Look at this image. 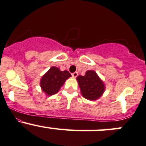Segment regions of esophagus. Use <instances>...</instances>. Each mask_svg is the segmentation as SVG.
<instances>
[{"label":"esophagus","mask_w":146,"mask_h":146,"mask_svg":"<svg viewBox=\"0 0 146 146\" xmlns=\"http://www.w3.org/2000/svg\"><path fill=\"white\" fill-rule=\"evenodd\" d=\"M71 75H72V76H73V78H76L78 76V72H75V73H72Z\"/></svg>","instance_id":"34e87169"}]
</instances>
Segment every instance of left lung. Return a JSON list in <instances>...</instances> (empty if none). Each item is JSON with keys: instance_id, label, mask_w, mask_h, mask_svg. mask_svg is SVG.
<instances>
[{"instance_id": "1", "label": "left lung", "mask_w": 146, "mask_h": 146, "mask_svg": "<svg viewBox=\"0 0 146 146\" xmlns=\"http://www.w3.org/2000/svg\"><path fill=\"white\" fill-rule=\"evenodd\" d=\"M77 80L82 96L89 100H96L105 91L104 82L94 70H87L85 76H78Z\"/></svg>"}]
</instances>
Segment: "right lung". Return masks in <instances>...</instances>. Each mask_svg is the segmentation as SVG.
I'll list each match as a JSON object with an SVG mask.
<instances>
[{"label":"right lung","mask_w":146,"mask_h":146,"mask_svg":"<svg viewBox=\"0 0 146 146\" xmlns=\"http://www.w3.org/2000/svg\"><path fill=\"white\" fill-rule=\"evenodd\" d=\"M70 77L71 75L68 71H61L59 68L52 66L41 78L40 85L47 96H51L57 93L66 80Z\"/></svg>","instance_id":"1"}]
</instances>
